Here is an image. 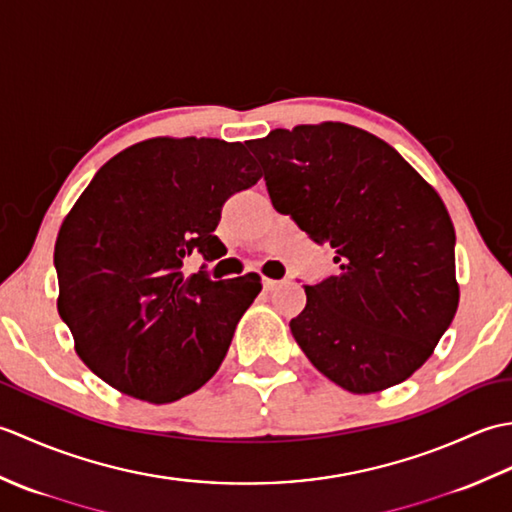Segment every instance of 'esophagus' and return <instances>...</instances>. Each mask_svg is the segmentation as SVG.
<instances>
[{
	"label": "esophagus",
	"instance_id": "esophagus-1",
	"mask_svg": "<svg viewBox=\"0 0 512 512\" xmlns=\"http://www.w3.org/2000/svg\"><path fill=\"white\" fill-rule=\"evenodd\" d=\"M262 286H264V290H266V292H270V290H275V288L279 286V281H277V279H268V277H264V279H262Z\"/></svg>",
	"mask_w": 512,
	"mask_h": 512
}]
</instances>
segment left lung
Wrapping results in <instances>:
<instances>
[{
	"instance_id": "obj_1",
	"label": "left lung",
	"mask_w": 512,
	"mask_h": 512,
	"mask_svg": "<svg viewBox=\"0 0 512 512\" xmlns=\"http://www.w3.org/2000/svg\"><path fill=\"white\" fill-rule=\"evenodd\" d=\"M246 145L275 209L341 268L306 286L290 321L301 350L352 394L407 380L460 301L455 231L436 189L385 140L345 123L275 129Z\"/></svg>"
}]
</instances>
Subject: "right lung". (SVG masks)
I'll return each instance as SVG.
<instances>
[{
    "label": "right lung",
    "mask_w": 512,
    "mask_h": 512,
    "mask_svg": "<svg viewBox=\"0 0 512 512\" xmlns=\"http://www.w3.org/2000/svg\"><path fill=\"white\" fill-rule=\"evenodd\" d=\"M262 178L242 143L151 138L107 160L54 244L57 308L76 354L107 385L165 405L193 394L222 365L259 275H184L213 262V235L233 193Z\"/></svg>",
    "instance_id": "add662e5"
}]
</instances>
